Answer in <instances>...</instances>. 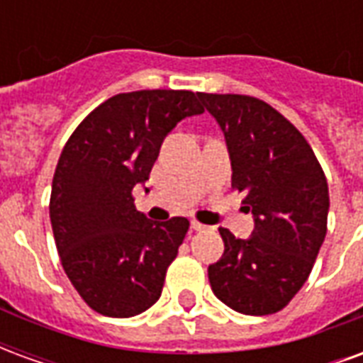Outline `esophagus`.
Segmentation results:
<instances>
[{
    "mask_svg": "<svg viewBox=\"0 0 363 363\" xmlns=\"http://www.w3.org/2000/svg\"><path fill=\"white\" fill-rule=\"evenodd\" d=\"M190 228L194 229V231H208V225H204V223H200V221H192V223H190Z\"/></svg>",
    "mask_w": 363,
    "mask_h": 363,
    "instance_id": "esophagus-1",
    "label": "esophagus"
}]
</instances>
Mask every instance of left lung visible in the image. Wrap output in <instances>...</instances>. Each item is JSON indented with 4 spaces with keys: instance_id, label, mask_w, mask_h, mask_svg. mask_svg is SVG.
Segmentation results:
<instances>
[{
    "instance_id": "obj_1",
    "label": "left lung",
    "mask_w": 363,
    "mask_h": 363,
    "mask_svg": "<svg viewBox=\"0 0 363 363\" xmlns=\"http://www.w3.org/2000/svg\"><path fill=\"white\" fill-rule=\"evenodd\" d=\"M198 96L225 134L231 186L255 216L247 241L220 229L225 251L208 268L210 286L237 313L272 315L307 281L325 241L327 177L303 134L268 103L249 95Z\"/></svg>"
}]
</instances>
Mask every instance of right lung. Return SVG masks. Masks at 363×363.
Instances as JSON below:
<instances>
[{
	"mask_svg": "<svg viewBox=\"0 0 363 363\" xmlns=\"http://www.w3.org/2000/svg\"><path fill=\"white\" fill-rule=\"evenodd\" d=\"M198 95L143 89L111 96L62 150L52 181V231L64 272L93 311L134 317L161 296L190 223H153L135 210L132 190L150 179L177 122L204 112Z\"/></svg>",
	"mask_w": 363,
	"mask_h": 363,
	"instance_id": "obj_1",
	"label": "right lung"
}]
</instances>
